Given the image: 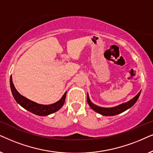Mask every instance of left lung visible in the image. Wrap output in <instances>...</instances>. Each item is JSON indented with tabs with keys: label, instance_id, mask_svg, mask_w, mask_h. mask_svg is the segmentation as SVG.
<instances>
[{
	"label": "left lung",
	"instance_id": "left-lung-1",
	"mask_svg": "<svg viewBox=\"0 0 153 153\" xmlns=\"http://www.w3.org/2000/svg\"><path fill=\"white\" fill-rule=\"evenodd\" d=\"M140 91H140L133 99H131V100L127 101V102L123 103H122V104L117 105V106L112 108H103L98 106V105L94 104V103L91 101L90 99H89L88 93H87V103H88V104L89 106H90L91 108L94 110L95 112H97V113L104 116H113L118 115V114L121 113H123V112H125V111H127V110L133 106V105L135 104L136 101H137L138 97H139L140 96Z\"/></svg>",
	"mask_w": 153,
	"mask_h": 153
}]
</instances>
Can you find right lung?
<instances>
[{
  "mask_svg": "<svg viewBox=\"0 0 153 153\" xmlns=\"http://www.w3.org/2000/svg\"><path fill=\"white\" fill-rule=\"evenodd\" d=\"M10 88H11L13 97L15 98V101H17V103H19L22 107H23L24 109L27 110L28 111L39 116H47L58 111L64 105L66 96V91L64 94L62 96V97L61 98L60 100L56 101V103L50 105H42L30 101L27 98L20 94L13 84L12 76L10 77Z\"/></svg>",
  "mask_w": 153,
  "mask_h": 153,
  "instance_id": "obj_1",
  "label": "right lung"
}]
</instances>
